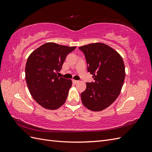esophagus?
<instances>
[{
    "instance_id": "1",
    "label": "esophagus",
    "mask_w": 152,
    "mask_h": 152,
    "mask_svg": "<svg viewBox=\"0 0 152 152\" xmlns=\"http://www.w3.org/2000/svg\"><path fill=\"white\" fill-rule=\"evenodd\" d=\"M72 81L74 84H77V83H78V82H79V80H73Z\"/></svg>"
}]
</instances>
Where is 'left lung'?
<instances>
[{
    "label": "left lung",
    "mask_w": 152,
    "mask_h": 152,
    "mask_svg": "<svg viewBox=\"0 0 152 152\" xmlns=\"http://www.w3.org/2000/svg\"><path fill=\"white\" fill-rule=\"evenodd\" d=\"M84 53L87 71L94 82L86 83L81 93L82 104L91 111H102L111 105L121 93L125 79L122 58L115 50L103 43H92L79 47Z\"/></svg>",
    "instance_id": "8db88e82"
}]
</instances>
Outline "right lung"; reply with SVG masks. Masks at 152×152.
Masks as SVG:
<instances>
[{
    "label": "right lung",
    "mask_w": 152,
    "mask_h": 152,
    "mask_svg": "<svg viewBox=\"0 0 152 152\" xmlns=\"http://www.w3.org/2000/svg\"><path fill=\"white\" fill-rule=\"evenodd\" d=\"M76 48L48 42L32 52L25 66V79L35 102L48 110L65 103L72 81L57 75L67 55Z\"/></svg>",
    "instance_id": "add662e5"
}]
</instances>
